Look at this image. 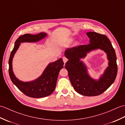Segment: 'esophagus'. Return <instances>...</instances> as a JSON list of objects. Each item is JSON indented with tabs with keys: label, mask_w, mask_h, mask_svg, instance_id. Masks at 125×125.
<instances>
[{
	"label": "esophagus",
	"mask_w": 125,
	"mask_h": 125,
	"mask_svg": "<svg viewBox=\"0 0 125 125\" xmlns=\"http://www.w3.org/2000/svg\"><path fill=\"white\" fill-rule=\"evenodd\" d=\"M63 62H64V64L68 61V59H66V57H63Z\"/></svg>",
	"instance_id": "obj_1"
}]
</instances>
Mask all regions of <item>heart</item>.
I'll return each mask as SVG.
<instances>
[{
    "label": "heart",
    "instance_id": "1",
    "mask_svg": "<svg viewBox=\"0 0 125 125\" xmlns=\"http://www.w3.org/2000/svg\"><path fill=\"white\" fill-rule=\"evenodd\" d=\"M72 39H70L69 40V43H70L71 42H72ZM78 42H76V44H78Z\"/></svg>",
    "mask_w": 125,
    "mask_h": 125
}]
</instances>
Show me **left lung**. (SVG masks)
<instances>
[{
	"label": "left lung",
	"instance_id": "left-lung-1",
	"mask_svg": "<svg viewBox=\"0 0 125 125\" xmlns=\"http://www.w3.org/2000/svg\"><path fill=\"white\" fill-rule=\"evenodd\" d=\"M86 34L89 38V44L65 50L64 55L69 61L65 68L75 91L81 95L93 96L103 93L115 82L118 72L117 57L111 42L105 35L95 32H88ZM98 49L107 53L109 66L100 79L95 80L89 76L86 66L80 59L84 58L89 52Z\"/></svg>",
	"mask_w": 125,
	"mask_h": 125
}]
</instances>
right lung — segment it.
<instances>
[{"mask_svg": "<svg viewBox=\"0 0 125 125\" xmlns=\"http://www.w3.org/2000/svg\"><path fill=\"white\" fill-rule=\"evenodd\" d=\"M47 33L41 32L37 34H25L20 36L15 42L11 51L9 61V74L11 82L20 91L29 97L41 98L47 96L53 93L56 86V82L60 71L63 68L64 62L62 58L54 62L50 63L39 78L32 82H23L15 76L13 71L12 61L14 54L21 42H34L44 38Z\"/></svg>", "mask_w": 125, "mask_h": 125, "instance_id": "right-lung-1", "label": "right lung"}]
</instances>
